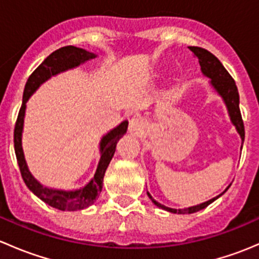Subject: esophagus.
Instances as JSON below:
<instances>
[{
  "instance_id": "1",
  "label": "esophagus",
  "mask_w": 259,
  "mask_h": 259,
  "mask_svg": "<svg viewBox=\"0 0 259 259\" xmlns=\"http://www.w3.org/2000/svg\"><path fill=\"white\" fill-rule=\"evenodd\" d=\"M144 122H143L142 119H139V117H133L132 120H130V124H129V130L132 134L134 135H140L143 134V132H144Z\"/></svg>"
}]
</instances>
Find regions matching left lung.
Returning a JSON list of instances; mask_svg holds the SVG:
<instances>
[{"mask_svg":"<svg viewBox=\"0 0 259 259\" xmlns=\"http://www.w3.org/2000/svg\"><path fill=\"white\" fill-rule=\"evenodd\" d=\"M193 54L197 56V59L199 60L200 67H202V71L205 76L210 77L211 79V85L214 86L217 91L219 93V95L224 99L226 101V105L228 108L229 115H231V120L234 125H236L237 130H238L239 135L242 138V144L244 142V124H243V119H242V114L241 110H239V94H238V89H237L236 82H234L233 77L229 75V72L227 71L226 67L222 65V62L214 56L211 52L208 51V50L198 48V46H189L188 48ZM148 193V192H146ZM224 193V192H223ZM222 193V194H223ZM221 194V195H222ZM221 195L218 197L213 198V199L208 200V202L202 203L199 205H194V207L190 208H185V209H171V208L165 207V205L160 204L156 200H154L151 198V195L148 193V197L150 198L151 202L159 208H163V209L170 211V213H178V214H190V213H195L198 210L204 209L205 207L213 203L214 200L218 199Z\"/></svg>","mask_w":259,"mask_h":259,"instance_id":"1","label":"left lung"}]
</instances>
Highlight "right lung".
I'll return each instance as SVG.
<instances>
[{
	"label": "right lung",
	"instance_id": "1",
	"mask_svg": "<svg viewBox=\"0 0 259 259\" xmlns=\"http://www.w3.org/2000/svg\"><path fill=\"white\" fill-rule=\"evenodd\" d=\"M94 57H95V55L93 52H89L83 49L75 48V46H64V48L56 50L51 55H49L44 60L42 64L30 75L27 82H26L25 91H23L22 105H21L20 111H18L16 124H15V153H16V159L23 182L27 185L28 189L33 194L37 195L42 202L60 210H80L94 204V202H95L96 198L100 194L101 189H103L104 176H105V170L108 168L109 163H110L111 158L114 156L117 140L126 133L127 122H121L119 126L115 127L106 137L103 138L100 145L101 158L100 161H99L98 169H96L94 178L91 179V182L86 187H83L82 189L75 190V192H62V190L48 189V188H44L37 180H35V178L31 176L27 165H26L25 156H23L22 145H21V135H22L26 103H27L28 98L32 95L33 91L38 88V85L42 83L45 80H48L51 75L64 71V70L70 69V67L77 66L81 62L86 61L89 59H94Z\"/></svg>",
	"mask_w": 259,
	"mask_h": 259
}]
</instances>
